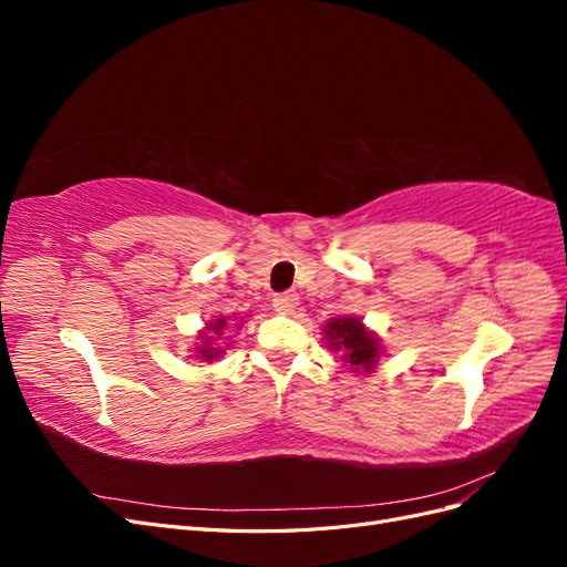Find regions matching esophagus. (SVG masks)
<instances>
[{"instance_id":"34e87169","label":"esophagus","mask_w":567,"mask_h":567,"mask_svg":"<svg viewBox=\"0 0 567 567\" xmlns=\"http://www.w3.org/2000/svg\"><path fill=\"white\" fill-rule=\"evenodd\" d=\"M271 302H274V310L281 312V315H290V312H296V307L300 305V302H298V296H296V293H290V290H288V293H281V296H277V298H274Z\"/></svg>"}]
</instances>
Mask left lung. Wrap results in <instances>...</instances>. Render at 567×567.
<instances>
[{
    "label": "left lung",
    "mask_w": 567,
    "mask_h": 567,
    "mask_svg": "<svg viewBox=\"0 0 567 567\" xmlns=\"http://www.w3.org/2000/svg\"><path fill=\"white\" fill-rule=\"evenodd\" d=\"M329 338V348L340 350L342 359L352 367V371H371L379 359V340H375L359 319H333L323 329Z\"/></svg>",
    "instance_id": "1"
}]
</instances>
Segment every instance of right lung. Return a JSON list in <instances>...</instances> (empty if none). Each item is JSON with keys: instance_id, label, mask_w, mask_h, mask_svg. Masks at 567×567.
Returning <instances> with one entry per match:
<instances>
[{"instance_id": "right-lung-1", "label": "right lung", "mask_w": 567, "mask_h": 567, "mask_svg": "<svg viewBox=\"0 0 567 567\" xmlns=\"http://www.w3.org/2000/svg\"><path fill=\"white\" fill-rule=\"evenodd\" d=\"M227 329V319L225 317H221V319H217L215 323H208V331L210 333H221V331H225ZM213 336H203V342H200V348H198V354H200V359H215L217 354H219V350L213 346Z\"/></svg>"}]
</instances>
